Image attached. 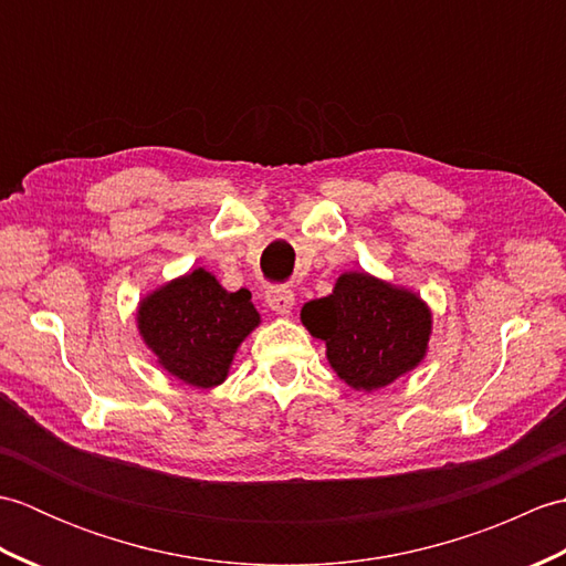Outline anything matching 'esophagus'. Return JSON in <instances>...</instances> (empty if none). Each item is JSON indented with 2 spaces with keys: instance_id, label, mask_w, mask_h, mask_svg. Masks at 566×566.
<instances>
[{
  "instance_id": "esophagus-1",
  "label": "esophagus",
  "mask_w": 566,
  "mask_h": 566,
  "mask_svg": "<svg viewBox=\"0 0 566 566\" xmlns=\"http://www.w3.org/2000/svg\"><path fill=\"white\" fill-rule=\"evenodd\" d=\"M264 304H268L272 314L276 316H290L294 308V292L286 290V286H270V290L264 292Z\"/></svg>"
}]
</instances>
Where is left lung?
<instances>
[{"label": "left lung", "mask_w": 566, "mask_h": 566, "mask_svg": "<svg viewBox=\"0 0 566 566\" xmlns=\"http://www.w3.org/2000/svg\"><path fill=\"white\" fill-rule=\"evenodd\" d=\"M302 323L326 343L335 375L365 394L413 371L432 335V311L420 294L365 270L343 272L328 296L306 302Z\"/></svg>", "instance_id": "obj_1"}]
</instances>
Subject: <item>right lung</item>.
Returning <instances> with one entry per match:
<instances>
[{
	"mask_svg": "<svg viewBox=\"0 0 566 566\" xmlns=\"http://www.w3.org/2000/svg\"><path fill=\"white\" fill-rule=\"evenodd\" d=\"M260 323L248 290L228 292L203 268L160 284L136 308L138 335L155 363L197 389L228 379L238 347Z\"/></svg>",
	"mask_w": 566,
	"mask_h": 566,
	"instance_id": "add662e5",
	"label": "right lung"
}]
</instances>
